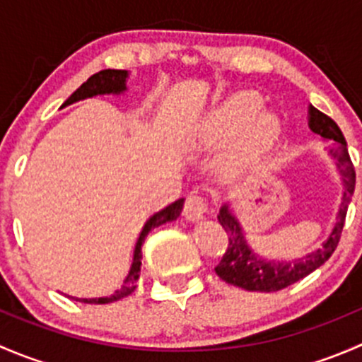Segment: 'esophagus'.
Masks as SVG:
<instances>
[{"mask_svg": "<svg viewBox=\"0 0 362 362\" xmlns=\"http://www.w3.org/2000/svg\"><path fill=\"white\" fill-rule=\"evenodd\" d=\"M208 211V202L202 192H191L185 199L184 204V215L189 221H199L204 214Z\"/></svg>", "mask_w": 362, "mask_h": 362, "instance_id": "obj_1", "label": "esophagus"}]
</instances>
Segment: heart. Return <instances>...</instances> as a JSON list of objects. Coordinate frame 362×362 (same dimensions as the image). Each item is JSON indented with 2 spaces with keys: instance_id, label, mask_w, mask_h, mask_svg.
Listing matches in <instances>:
<instances>
[{
  "instance_id": "heart-1",
  "label": "heart",
  "mask_w": 362,
  "mask_h": 362,
  "mask_svg": "<svg viewBox=\"0 0 362 362\" xmlns=\"http://www.w3.org/2000/svg\"><path fill=\"white\" fill-rule=\"evenodd\" d=\"M261 110L262 100L257 94L243 93L231 98L204 117L196 131V144L211 147L235 136L226 151V164L236 168L249 163L280 133V120Z\"/></svg>"
}]
</instances>
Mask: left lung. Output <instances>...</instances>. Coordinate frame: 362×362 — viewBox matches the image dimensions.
I'll list each match as a JSON object with an SVG mask.
<instances>
[{
    "mask_svg": "<svg viewBox=\"0 0 362 362\" xmlns=\"http://www.w3.org/2000/svg\"><path fill=\"white\" fill-rule=\"evenodd\" d=\"M308 122L313 133L334 141L331 156L338 160L339 173H341L343 185H345L343 202L341 206H339V214L333 233H331L327 242L319 250L312 252V254L305 255V257L298 259V261H264V259L257 257L249 249L238 221L233 217L231 211L224 204L221 211H218L217 218L222 228H224V231L228 233L229 242L221 262L215 266V273L224 282L231 284V286L242 287L245 291H259V293H276V291L286 289V287L293 286L298 280L305 279L306 275L315 272L337 250L339 238H341L343 226H345L346 206H349L350 199L354 196V189H356V168H354L352 159H350L345 136H343L341 129H339L338 124L331 117L317 110L315 107H310Z\"/></svg>",
    "mask_w": 362,
    "mask_h": 362,
    "instance_id": "left-lung-1",
    "label": "left lung"
}]
</instances>
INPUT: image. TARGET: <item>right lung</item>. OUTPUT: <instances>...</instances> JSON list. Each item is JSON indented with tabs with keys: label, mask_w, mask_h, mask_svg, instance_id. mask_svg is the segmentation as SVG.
<instances>
[{
	"label": "right lung",
	"mask_w": 362,
	"mask_h": 362,
	"mask_svg": "<svg viewBox=\"0 0 362 362\" xmlns=\"http://www.w3.org/2000/svg\"><path fill=\"white\" fill-rule=\"evenodd\" d=\"M126 76L127 71L126 69H101V71L94 73L93 76L87 78V82H83L71 96L64 101L63 107L66 105L75 103V101L86 100V98L96 96V94H119L122 90H126ZM182 206H184V198L178 199V202L168 204L164 210L158 211V214L152 215L151 218L147 221V224L144 226L140 233V238H138L136 247H134V257H133V266L129 269V275L126 276L124 280L122 287L119 291H115L112 296L108 298H93V299H83V298H73L76 301L82 303H89V305H107V303H113L119 301V299L126 298L131 293H134L136 289V282L140 279V266H141V243H144L145 236L148 235V231H152L154 228H158L160 224H166V222L175 221V218L180 215Z\"/></svg>",
	"instance_id": "add662e5"
}]
</instances>
